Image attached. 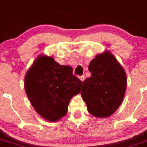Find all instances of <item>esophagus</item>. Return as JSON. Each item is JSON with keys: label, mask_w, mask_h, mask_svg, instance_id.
Masks as SVG:
<instances>
[{"label": "esophagus", "mask_w": 147, "mask_h": 147, "mask_svg": "<svg viewBox=\"0 0 147 147\" xmlns=\"http://www.w3.org/2000/svg\"><path fill=\"white\" fill-rule=\"evenodd\" d=\"M79 79H80L81 81H84V80H85V76L84 75H82V76H80L79 77Z\"/></svg>", "instance_id": "obj_1"}]
</instances>
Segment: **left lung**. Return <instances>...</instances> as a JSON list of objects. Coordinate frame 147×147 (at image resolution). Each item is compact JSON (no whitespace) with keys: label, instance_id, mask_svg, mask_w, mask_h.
Here are the masks:
<instances>
[{"label":"left lung","instance_id":"8db88e82","mask_svg":"<svg viewBox=\"0 0 147 147\" xmlns=\"http://www.w3.org/2000/svg\"><path fill=\"white\" fill-rule=\"evenodd\" d=\"M88 70L91 77L83 82L80 94L89 113L107 118L122 102L127 88L126 72L108 51L97 54L90 62Z\"/></svg>","mask_w":147,"mask_h":147}]
</instances>
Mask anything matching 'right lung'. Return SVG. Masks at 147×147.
I'll return each mask as SVG.
<instances>
[{
    "mask_svg": "<svg viewBox=\"0 0 147 147\" xmlns=\"http://www.w3.org/2000/svg\"><path fill=\"white\" fill-rule=\"evenodd\" d=\"M83 82L70 66L61 65L52 56L41 54L25 76V90L35 111L51 122L67 113L72 96L80 93Z\"/></svg>",
    "mask_w": 147,
    "mask_h": 147,
    "instance_id": "obj_1",
    "label": "right lung"
}]
</instances>
